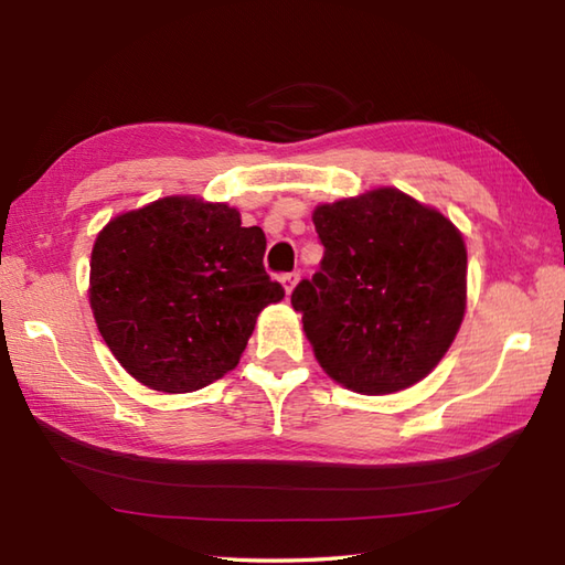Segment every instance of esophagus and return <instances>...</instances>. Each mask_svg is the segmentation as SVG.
Returning <instances> with one entry per match:
<instances>
[{
	"label": "esophagus",
	"mask_w": 565,
	"mask_h": 565,
	"mask_svg": "<svg viewBox=\"0 0 565 565\" xmlns=\"http://www.w3.org/2000/svg\"><path fill=\"white\" fill-rule=\"evenodd\" d=\"M298 279H301V274L298 271H289V274H284L281 276V284H284V291L291 296V291L296 289V284H298Z\"/></svg>",
	"instance_id": "obj_1"
}]
</instances>
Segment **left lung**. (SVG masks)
Masks as SVG:
<instances>
[{
	"instance_id": "left-lung-1",
	"label": "left lung",
	"mask_w": 565,
	"mask_h": 565,
	"mask_svg": "<svg viewBox=\"0 0 565 565\" xmlns=\"http://www.w3.org/2000/svg\"><path fill=\"white\" fill-rule=\"evenodd\" d=\"M313 223L326 255L291 306L322 371L364 395L423 381L466 313L459 227L393 186L320 203Z\"/></svg>"
}]
</instances>
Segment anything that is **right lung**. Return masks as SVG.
<instances>
[{
  "label": "right lung",
  "mask_w": 565,
  "mask_h": 565,
  "mask_svg": "<svg viewBox=\"0 0 565 565\" xmlns=\"http://www.w3.org/2000/svg\"><path fill=\"white\" fill-rule=\"evenodd\" d=\"M264 249L262 227L196 196L111 218L92 249L89 306L118 364L162 393L199 391L233 371L257 316L284 298Z\"/></svg>",
  "instance_id": "add662e5"
}]
</instances>
